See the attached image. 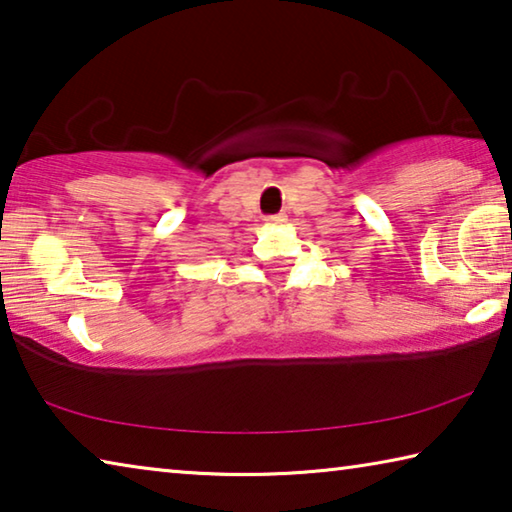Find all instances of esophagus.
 Returning a JSON list of instances; mask_svg holds the SVG:
<instances>
[{"label":"esophagus","instance_id":"obj_1","mask_svg":"<svg viewBox=\"0 0 512 512\" xmlns=\"http://www.w3.org/2000/svg\"><path fill=\"white\" fill-rule=\"evenodd\" d=\"M264 221L271 223V225H280V223L287 221V216H284V214H275V216H266Z\"/></svg>","mask_w":512,"mask_h":512}]
</instances>
